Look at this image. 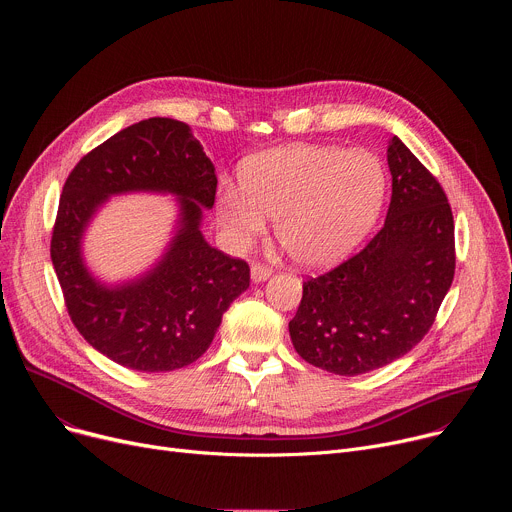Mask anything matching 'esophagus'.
<instances>
[{"label":"esophagus","instance_id":"1","mask_svg":"<svg viewBox=\"0 0 512 512\" xmlns=\"http://www.w3.org/2000/svg\"><path fill=\"white\" fill-rule=\"evenodd\" d=\"M271 273H273V269H271V267H267V265H263V263H255V265L251 267V279H253L255 283L265 281Z\"/></svg>","mask_w":512,"mask_h":512}]
</instances>
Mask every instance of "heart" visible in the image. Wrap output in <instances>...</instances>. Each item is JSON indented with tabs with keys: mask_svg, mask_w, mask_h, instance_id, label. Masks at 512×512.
Masks as SVG:
<instances>
[{
	"mask_svg": "<svg viewBox=\"0 0 512 512\" xmlns=\"http://www.w3.org/2000/svg\"><path fill=\"white\" fill-rule=\"evenodd\" d=\"M241 190L223 188L218 221L237 245L265 233L302 267H326L348 255L371 233L381 214L387 172L364 150L338 145H287L251 156L239 172Z\"/></svg>",
	"mask_w": 512,
	"mask_h": 512,
	"instance_id": "b5f03b06",
	"label": "heart"
}]
</instances>
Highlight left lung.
<instances>
[{"label":"left lung","mask_w":512,"mask_h":512,"mask_svg":"<svg viewBox=\"0 0 512 512\" xmlns=\"http://www.w3.org/2000/svg\"><path fill=\"white\" fill-rule=\"evenodd\" d=\"M387 162L393 194L383 229L354 257L304 281L289 322L296 352L342 377L381 369L421 342L456 271L444 188L397 135Z\"/></svg>","instance_id":"1"}]
</instances>
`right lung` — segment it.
<instances>
[{"label": "right lung", "mask_w": 512, "mask_h": 512, "mask_svg": "<svg viewBox=\"0 0 512 512\" xmlns=\"http://www.w3.org/2000/svg\"><path fill=\"white\" fill-rule=\"evenodd\" d=\"M127 191L178 195L179 227L150 272L105 286L82 261V235L109 195ZM214 194V166L200 141L186 123L168 117L121 129L68 174L50 241L52 265L72 324L121 367L143 373L188 367L249 287V265L202 237V210L212 208Z\"/></svg>", "instance_id": "add662e5"}]
</instances>
